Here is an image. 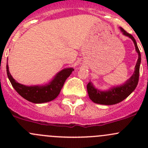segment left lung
I'll list each match as a JSON object with an SVG mask.
<instances>
[{
    "instance_id": "1",
    "label": "left lung",
    "mask_w": 148,
    "mask_h": 148,
    "mask_svg": "<svg viewBox=\"0 0 148 148\" xmlns=\"http://www.w3.org/2000/svg\"><path fill=\"white\" fill-rule=\"evenodd\" d=\"M121 31L124 35L130 37L133 41L135 46V49L138 53V59L135 66V70L133 75L122 86L112 88L109 91L102 92L95 89L91 82L88 83L86 86L88 95L91 100L97 104H104V105H112L123 101L136 88L139 81V74H140V65L141 62V55L140 50L134 37L130 34L127 32L122 28H120Z\"/></svg>"
}]
</instances>
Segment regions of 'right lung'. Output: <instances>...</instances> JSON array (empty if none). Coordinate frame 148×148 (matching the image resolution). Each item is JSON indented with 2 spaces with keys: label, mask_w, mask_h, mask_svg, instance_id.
Here are the masks:
<instances>
[{
  "label": "right lung",
  "mask_w": 148,
  "mask_h": 148,
  "mask_svg": "<svg viewBox=\"0 0 148 148\" xmlns=\"http://www.w3.org/2000/svg\"><path fill=\"white\" fill-rule=\"evenodd\" d=\"M6 71L8 79L15 90L26 100L36 104H39L50 102L54 99L60 93L65 81L71 75L74 69L72 68L63 69L56 74L55 78L49 84L42 86H27L16 82L10 75L8 64L6 65Z\"/></svg>",
  "instance_id": "1"
}]
</instances>
